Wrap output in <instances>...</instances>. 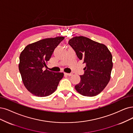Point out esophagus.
I'll return each mask as SVG.
<instances>
[{
    "instance_id": "esophagus-1",
    "label": "esophagus",
    "mask_w": 133,
    "mask_h": 133,
    "mask_svg": "<svg viewBox=\"0 0 133 133\" xmlns=\"http://www.w3.org/2000/svg\"><path fill=\"white\" fill-rule=\"evenodd\" d=\"M64 74H65V75L68 76H71L73 75L72 73H64Z\"/></svg>"
}]
</instances>
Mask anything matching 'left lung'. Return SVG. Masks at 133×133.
Segmentation results:
<instances>
[{
  "mask_svg": "<svg viewBox=\"0 0 133 133\" xmlns=\"http://www.w3.org/2000/svg\"><path fill=\"white\" fill-rule=\"evenodd\" d=\"M68 44L77 57L85 63L84 74L75 89L82 95L94 96L104 90L109 83L113 67L112 56L104 44L83 36L73 37Z\"/></svg>",
  "mask_w": 133,
  "mask_h": 133,
  "instance_id": "1",
  "label": "left lung"
}]
</instances>
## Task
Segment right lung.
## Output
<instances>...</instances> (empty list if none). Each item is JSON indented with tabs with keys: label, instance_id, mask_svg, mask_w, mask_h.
<instances>
[{
	"label": "right lung",
	"instance_id": "obj_1",
	"mask_svg": "<svg viewBox=\"0 0 133 133\" xmlns=\"http://www.w3.org/2000/svg\"><path fill=\"white\" fill-rule=\"evenodd\" d=\"M65 39L56 37L42 39L27 45L19 56L18 69L24 87L31 94L45 97L55 91L63 77L61 72L43 68L46 67L54 49Z\"/></svg>",
	"mask_w": 133,
	"mask_h": 133
}]
</instances>
